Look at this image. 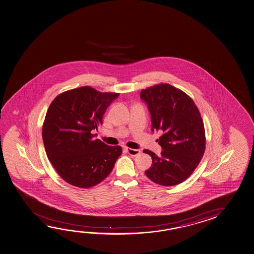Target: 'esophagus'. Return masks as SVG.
<instances>
[{
	"instance_id": "esophagus-1",
	"label": "esophagus",
	"mask_w": 254,
	"mask_h": 254,
	"mask_svg": "<svg viewBox=\"0 0 254 254\" xmlns=\"http://www.w3.org/2000/svg\"><path fill=\"white\" fill-rule=\"evenodd\" d=\"M127 152L128 153L130 156H139L141 154V150L140 149H133V148H126Z\"/></svg>"
}]
</instances>
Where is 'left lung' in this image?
<instances>
[{
    "label": "left lung",
    "instance_id": "8db88e82",
    "mask_svg": "<svg viewBox=\"0 0 254 254\" xmlns=\"http://www.w3.org/2000/svg\"><path fill=\"white\" fill-rule=\"evenodd\" d=\"M140 95L148 105L152 131H164L157 140L164 149L161 156L143 150L152 157V166L145 174L164 187L182 183L194 172L205 152V128L199 109L188 94L168 83L148 87Z\"/></svg>",
    "mask_w": 254,
    "mask_h": 254
}]
</instances>
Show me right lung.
Returning a JSON list of instances; mask_svg holds the SVG:
<instances>
[{"instance_id":"obj_1","label":"right lung","mask_w":254,"mask_h":254,"mask_svg":"<svg viewBox=\"0 0 254 254\" xmlns=\"http://www.w3.org/2000/svg\"><path fill=\"white\" fill-rule=\"evenodd\" d=\"M120 93L100 92L90 86L59 94L47 110L42 137L47 157L66 183L90 188L113 171L121 146H108L91 131Z\"/></svg>"}]
</instances>
